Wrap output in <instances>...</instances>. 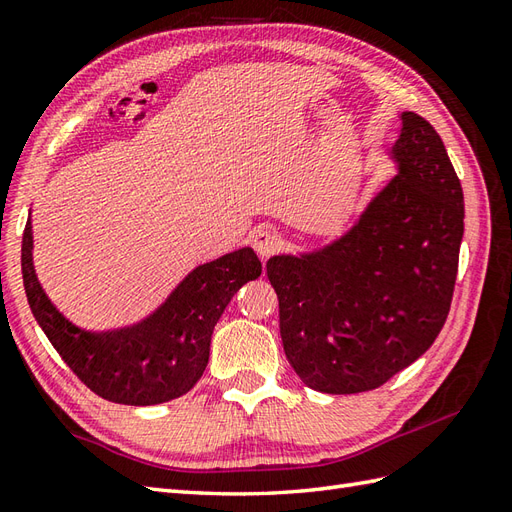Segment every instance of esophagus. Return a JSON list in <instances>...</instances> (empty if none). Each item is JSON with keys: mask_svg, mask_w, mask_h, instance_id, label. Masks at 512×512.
<instances>
[{"mask_svg": "<svg viewBox=\"0 0 512 512\" xmlns=\"http://www.w3.org/2000/svg\"><path fill=\"white\" fill-rule=\"evenodd\" d=\"M251 244H253V248L257 251V255L261 257V259H268L270 255H274L281 248V240H279V235L274 233V231H270L268 227H259V229H255L253 233H251Z\"/></svg>", "mask_w": 512, "mask_h": 512, "instance_id": "esophagus-1", "label": "esophagus"}]
</instances>
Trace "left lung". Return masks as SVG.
Segmentation results:
<instances>
[{
  "label": "left lung",
  "mask_w": 512,
  "mask_h": 512,
  "mask_svg": "<svg viewBox=\"0 0 512 512\" xmlns=\"http://www.w3.org/2000/svg\"><path fill=\"white\" fill-rule=\"evenodd\" d=\"M398 175L359 222L307 255L270 257L287 361L324 393L381 387L435 342L450 313L463 188L426 119L402 112Z\"/></svg>",
  "instance_id": "1"
}]
</instances>
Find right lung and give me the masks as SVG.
I'll return each mask as SVG.
<instances>
[{
	"instance_id": "obj_1",
	"label": "right lung",
	"mask_w": 512,
	"mask_h": 512,
	"mask_svg": "<svg viewBox=\"0 0 512 512\" xmlns=\"http://www.w3.org/2000/svg\"><path fill=\"white\" fill-rule=\"evenodd\" d=\"M23 287L36 322L80 381L116 404L149 406L188 393L209 361L214 326L246 281L261 274L253 248H240L192 270L166 303L127 329H77L47 298L32 264V225L21 244Z\"/></svg>"
}]
</instances>
